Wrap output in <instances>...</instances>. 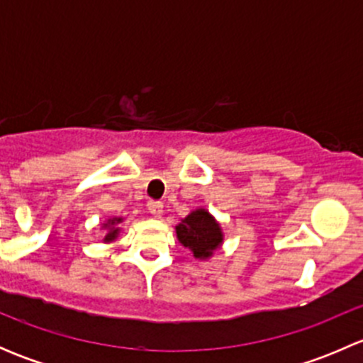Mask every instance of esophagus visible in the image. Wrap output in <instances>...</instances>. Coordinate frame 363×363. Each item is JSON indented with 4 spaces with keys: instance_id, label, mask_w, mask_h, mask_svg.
Instances as JSON below:
<instances>
[{
    "instance_id": "obj_1",
    "label": "esophagus",
    "mask_w": 363,
    "mask_h": 363,
    "mask_svg": "<svg viewBox=\"0 0 363 363\" xmlns=\"http://www.w3.org/2000/svg\"><path fill=\"white\" fill-rule=\"evenodd\" d=\"M147 208L152 216H156V218H160V216L163 214V203L158 202V200H149Z\"/></svg>"
}]
</instances>
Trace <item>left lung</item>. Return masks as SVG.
Masks as SVG:
<instances>
[{"mask_svg": "<svg viewBox=\"0 0 363 363\" xmlns=\"http://www.w3.org/2000/svg\"><path fill=\"white\" fill-rule=\"evenodd\" d=\"M175 230L182 246L189 247L196 258L211 256L223 240L219 225L203 208L193 211Z\"/></svg>", "mask_w": 363, "mask_h": 363, "instance_id": "left-lung-1", "label": "left lung"}]
</instances>
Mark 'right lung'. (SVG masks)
<instances>
[{"label": "right lung", "mask_w": 363, "mask_h": 363, "mask_svg": "<svg viewBox=\"0 0 363 363\" xmlns=\"http://www.w3.org/2000/svg\"><path fill=\"white\" fill-rule=\"evenodd\" d=\"M119 221H121V219H111V221L107 223V226H112V228H111V232H108V233H107V237H105V240H107V242H111V240L116 239V235H117V230L113 228V225H116V223H119Z\"/></svg>", "instance_id": "1"}]
</instances>
